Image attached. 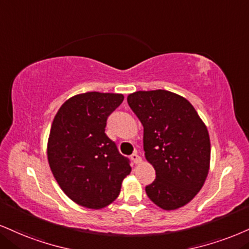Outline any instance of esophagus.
<instances>
[{
	"mask_svg": "<svg viewBox=\"0 0 249 249\" xmlns=\"http://www.w3.org/2000/svg\"><path fill=\"white\" fill-rule=\"evenodd\" d=\"M131 160H132L134 163H139L140 161H142V158H140L139 154L136 152V153H133L132 155H131Z\"/></svg>",
	"mask_w": 249,
	"mask_h": 249,
	"instance_id": "1",
	"label": "esophagus"
}]
</instances>
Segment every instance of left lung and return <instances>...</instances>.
<instances>
[{"label":"left lung","mask_w":249,"mask_h":249,"mask_svg":"<svg viewBox=\"0 0 249 249\" xmlns=\"http://www.w3.org/2000/svg\"><path fill=\"white\" fill-rule=\"evenodd\" d=\"M127 103L143 126L146 160L157 178L146 187L149 199L176 210L202 189L210 167V137L195 107L167 90L136 91Z\"/></svg>","instance_id":"8db88e82"}]
</instances>
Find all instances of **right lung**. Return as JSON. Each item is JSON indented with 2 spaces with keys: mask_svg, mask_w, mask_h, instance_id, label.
Masks as SVG:
<instances>
[{
  "mask_svg": "<svg viewBox=\"0 0 249 249\" xmlns=\"http://www.w3.org/2000/svg\"><path fill=\"white\" fill-rule=\"evenodd\" d=\"M123 100L122 94L109 92L75 95L53 119L47 143L51 170L62 191L85 208L112 203L131 173L130 160L106 134L107 117Z\"/></svg>",
  "mask_w": 249,
  "mask_h": 249,
  "instance_id": "1",
  "label": "right lung"
}]
</instances>
